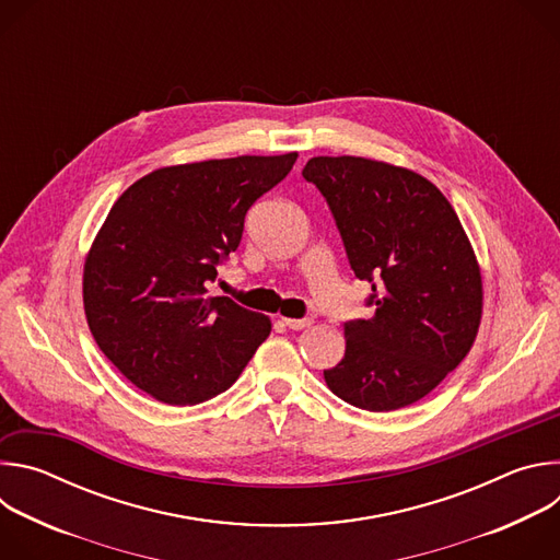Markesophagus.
Masks as SVG:
<instances>
[{"label": "esophagus", "instance_id": "obj_1", "mask_svg": "<svg viewBox=\"0 0 560 560\" xmlns=\"http://www.w3.org/2000/svg\"><path fill=\"white\" fill-rule=\"evenodd\" d=\"M281 322H283L290 330H303V328H310V326H312V318H288V316H281Z\"/></svg>", "mask_w": 560, "mask_h": 560}]
</instances>
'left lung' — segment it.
Here are the masks:
<instances>
[{
  "mask_svg": "<svg viewBox=\"0 0 560 560\" xmlns=\"http://www.w3.org/2000/svg\"><path fill=\"white\" fill-rule=\"evenodd\" d=\"M303 177L372 285L374 314L346 324L328 387L370 412L421 401L467 357L483 316L481 268L452 203L419 173L365 156H312Z\"/></svg>",
  "mask_w": 560,
  "mask_h": 560,
  "instance_id": "obj_1",
  "label": "left lung"
}]
</instances>
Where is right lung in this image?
<instances>
[{
	"mask_svg": "<svg viewBox=\"0 0 560 560\" xmlns=\"http://www.w3.org/2000/svg\"><path fill=\"white\" fill-rule=\"evenodd\" d=\"M296 152L179 164L135 182L110 208L84 264V310L100 350L139 389L195 406L228 389L268 339L266 314L210 296L250 206Z\"/></svg>",
	"mask_w": 560,
	"mask_h": 560,
	"instance_id": "obj_1",
	"label": "right lung"
}]
</instances>
